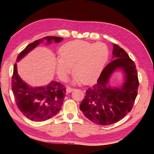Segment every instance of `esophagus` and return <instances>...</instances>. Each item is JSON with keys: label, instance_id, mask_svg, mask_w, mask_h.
Listing matches in <instances>:
<instances>
[{"label": "esophagus", "instance_id": "1", "mask_svg": "<svg viewBox=\"0 0 154 154\" xmlns=\"http://www.w3.org/2000/svg\"><path fill=\"white\" fill-rule=\"evenodd\" d=\"M74 90V88H71V87H67V88H66V91H67V93H71V92H72Z\"/></svg>", "mask_w": 154, "mask_h": 154}]
</instances>
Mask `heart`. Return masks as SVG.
<instances>
[{"instance_id":"obj_1","label":"heart","mask_w":154,"mask_h":154,"mask_svg":"<svg viewBox=\"0 0 154 154\" xmlns=\"http://www.w3.org/2000/svg\"><path fill=\"white\" fill-rule=\"evenodd\" d=\"M60 57L56 58L58 75L66 79L73 71L76 73L74 82L92 83L100 74L109 57L106 46L102 43L92 44L86 41L75 40L63 44L60 49Z\"/></svg>"}]
</instances>
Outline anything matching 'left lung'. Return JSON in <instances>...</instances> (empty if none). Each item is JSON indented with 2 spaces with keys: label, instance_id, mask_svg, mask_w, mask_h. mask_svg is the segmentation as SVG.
<instances>
[{
  "label": "left lung",
  "instance_id": "obj_1",
  "mask_svg": "<svg viewBox=\"0 0 154 154\" xmlns=\"http://www.w3.org/2000/svg\"><path fill=\"white\" fill-rule=\"evenodd\" d=\"M112 60L102 71L96 84L86 91L80 106L85 117L97 125H109L123 119L132 110L137 95L139 81L135 63L116 44L113 45ZM118 69L124 73L123 84L110 86L109 78Z\"/></svg>",
  "mask_w": 154,
  "mask_h": 154
}]
</instances>
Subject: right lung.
<instances>
[{
  "mask_svg": "<svg viewBox=\"0 0 154 154\" xmlns=\"http://www.w3.org/2000/svg\"><path fill=\"white\" fill-rule=\"evenodd\" d=\"M62 40L63 38L57 36H46L37 40L18 54L17 62H19L44 40L49 45L53 42L59 43ZM11 87L18 108L26 118L34 122H44L57 115L62 109L66 93L64 86L55 81H51L45 86H30L18 75L16 63L13 67Z\"/></svg>",
  "mask_w": 154,
  "mask_h": 154,
  "instance_id": "obj_1",
  "label": "right lung"
}]
</instances>
